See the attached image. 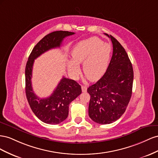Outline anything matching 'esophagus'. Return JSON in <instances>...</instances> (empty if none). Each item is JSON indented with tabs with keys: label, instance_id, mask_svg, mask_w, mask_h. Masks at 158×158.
<instances>
[{
	"label": "esophagus",
	"instance_id": "esophagus-1",
	"mask_svg": "<svg viewBox=\"0 0 158 158\" xmlns=\"http://www.w3.org/2000/svg\"><path fill=\"white\" fill-rule=\"evenodd\" d=\"M81 89H82V91L83 92H86L87 90V87L85 86V85H81Z\"/></svg>",
	"mask_w": 158,
	"mask_h": 158
}]
</instances>
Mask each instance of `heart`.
Wrapping results in <instances>:
<instances>
[{"label": "heart", "mask_w": 158, "mask_h": 158, "mask_svg": "<svg viewBox=\"0 0 158 158\" xmlns=\"http://www.w3.org/2000/svg\"><path fill=\"white\" fill-rule=\"evenodd\" d=\"M112 52L110 45L97 37H91L77 44L72 49L73 60H68L69 71L74 77L79 73V64L83 63V71L89 80L94 81L106 72Z\"/></svg>", "instance_id": "heart-1"}]
</instances>
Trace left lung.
Instances as JSON below:
<instances>
[{"label": "left lung", "mask_w": 158, "mask_h": 158, "mask_svg": "<svg viewBox=\"0 0 158 158\" xmlns=\"http://www.w3.org/2000/svg\"><path fill=\"white\" fill-rule=\"evenodd\" d=\"M113 47L109 67L102 77L87 89L91 98L89 116L101 124L114 123L127 109L132 96L134 71L127 52L111 35Z\"/></svg>", "instance_id": "left-lung-1"}]
</instances>
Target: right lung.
Wrapping results in <instances>:
<instances>
[{
  "label": "right lung",
  "mask_w": 158,
  "mask_h": 158,
  "mask_svg": "<svg viewBox=\"0 0 158 158\" xmlns=\"http://www.w3.org/2000/svg\"><path fill=\"white\" fill-rule=\"evenodd\" d=\"M74 32L56 31L46 35L35 45L27 61L25 69L26 94L31 110L44 123L57 124L68 116L71 102L81 93V87L75 81L63 77L51 96L40 98L34 93L31 86V75L34 60L49 49L60 48L64 39Z\"/></svg>",
  "instance_id": "right-lung-1"
}]
</instances>
